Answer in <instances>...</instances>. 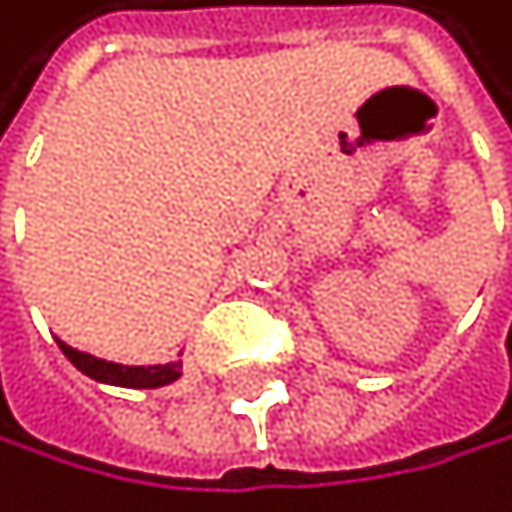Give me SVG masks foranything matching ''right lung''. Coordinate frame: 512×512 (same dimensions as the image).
Segmentation results:
<instances>
[{
    "label": "right lung",
    "mask_w": 512,
    "mask_h": 512,
    "mask_svg": "<svg viewBox=\"0 0 512 512\" xmlns=\"http://www.w3.org/2000/svg\"><path fill=\"white\" fill-rule=\"evenodd\" d=\"M56 343L65 352V359L75 365L81 374L94 377V381L109 384V387L153 390V387H166V384L179 381V377H182V362H166V365H119V362L97 359V355H90V352L71 349L62 340H56Z\"/></svg>",
    "instance_id": "1"
}]
</instances>
